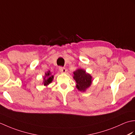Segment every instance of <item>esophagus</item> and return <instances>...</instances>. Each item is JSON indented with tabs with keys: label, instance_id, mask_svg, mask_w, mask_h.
I'll return each instance as SVG.
<instances>
[{
	"label": "esophagus",
	"instance_id": "obj_1",
	"mask_svg": "<svg viewBox=\"0 0 135 135\" xmlns=\"http://www.w3.org/2000/svg\"><path fill=\"white\" fill-rule=\"evenodd\" d=\"M59 71L60 73H65L67 72V69L64 67H60L59 68Z\"/></svg>",
	"mask_w": 135,
	"mask_h": 135
}]
</instances>
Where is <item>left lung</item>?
<instances>
[{
  "mask_svg": "<svg viewBox=\"0 0 135 135\" xmlns=\"http://www.w3.org/2000/svg\"><path fill=\"white\" fill-rule=\"evenodd\" d=\"M73 78L76 81V88L81 91H85L92 84V76L86 71L78 68L73 73Z\"/></svg>",
  "mask_w": 135,
  "mask_h": 135,
  "instance_id": "1",
  "label": "left lung"
}]
</instances>
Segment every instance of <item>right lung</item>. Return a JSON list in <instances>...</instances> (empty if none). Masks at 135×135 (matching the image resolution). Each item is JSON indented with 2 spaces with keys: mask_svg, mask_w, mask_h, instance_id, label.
Listing matches in <instances>:
<instances>
[{
  "mask_svg": "<svg viewBox=\"0 0 135 135\" xmlns=\"http://www.w3.org/2000/svg\"><path fill=\"white\" fill-rule=\"evenodd\" d=\"M53 78L54 75L51 74L50 71H48L45 73V75L44 76V81H43L42 84L44 85V86H47V85L51 84V82L53 81Z\"/></svg>",
  "mask_w": 135,
  "mask_h": 135,
  "instance_id": "add662e5",
  "label": "right lung"
}]
</instances>
